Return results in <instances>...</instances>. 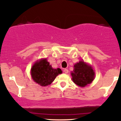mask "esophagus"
<instances>
[{
    "instance_id": "esophagus-1",
    "label": "esophagus",
    "mask_w": 121,
    "mask_h": 121,
    "mask_svg": "<svg viewBox=\"0 0 121 121\" xmlns=\"http://www.w3.org/2000/svg\"><path fill=\"white\" fill-rule=\"evenodd\" d=\"M63 71H64V73L67 74V73H68V72H69V70H68V69H64V70H63Z\"/></svg>"
}]
</instances>
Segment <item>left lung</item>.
<instances>
[{"label":"left lung","mask_w":121,"mask_h":121,"mask_svg":"<svg viewBox=\"0 0 121 121\" xmlns=\"http://www.w3.org/2000/svg\"><path fill=\"white\" fill-rule=\"evenodd\" d=\"M73 71L71 73L74 83L80 87H84L92 83L95 76L92 68L83 61H80L74 65Z\"/></svg>","instance_id":"left-lung-1"}]
</instances>
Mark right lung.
Masks as SVG:
<instances>
[{
    "mask_svg": "<svg viewBox=\"0 0 121 121\" xmlns=\"http://www.w3.org/2000/svg\"><path fill=\"white\" fill-rule=\"evenodd\" d=\"M62 73L59 68L52 69L47 59L36 62L31 69V76L34 80L42 86L51 84L57 76Z\"/></svg>",
    "mask_w": 121,
    "mask_h": 121,
    "instance_id": "1",
    "label": "right lung"
}]
</instances>
